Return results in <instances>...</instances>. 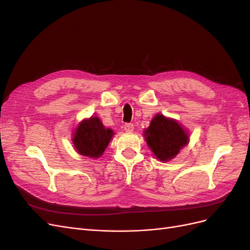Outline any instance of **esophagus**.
<instances>
[{"label":"esophagus","mask_w":250,"mask_h":250,"mask_svg":"<svg viewBox=\"0 0 250 250\" xmlns=\"http://www.w3.org/2000/svg\"><path fill=\"white\" fill-rule=\"evenodd\" d=\"M124 129H125L126 132H129V133H130V132L133 131L134 126H133V124H131V123H127V124L124 125Z\"/></svg>","instance_id":"34e87169"}]
</instances>
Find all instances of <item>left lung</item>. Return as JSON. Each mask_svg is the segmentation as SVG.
I'll return each mask as SVG.
<instances>
[{
  "label": "left lung",
  "mask_w": 250,
  "mask_h": 250,
  "mask_svg": "<svg viewBox=\"0 0 250 250\" xmlns=\"http://www.w3.org/2000/svg\"><path fill=\"white\" fill-rule=\"evenodd\" d=\"M145 139L156 158L168 162L188 143V135L177 121L157 113L145 130Z\"/></svg>",
  "instance_id": "8db88e82"
}]
</instances>
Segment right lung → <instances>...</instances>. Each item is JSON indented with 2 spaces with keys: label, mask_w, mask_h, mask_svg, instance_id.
Segmentation results:
<instances>
[{
  "label": "right lung",
  "mask_w": 250,
  "mask_h": 250,
  "mask_svg": "<svg viewBox=\"0 0 250 250\" xmlns=\"http://www.w3.org/2000/svg\"><path fill=\"white\" fill-rule=\"evenodd\" d=\"M113 134L110 128L104 127L99 118L92 117L78 125L73 134V144L81 155L98 158L103 154Z\"/></svg>",
  "instance_id": "obj_1"
}]
</instances>
